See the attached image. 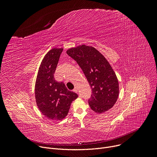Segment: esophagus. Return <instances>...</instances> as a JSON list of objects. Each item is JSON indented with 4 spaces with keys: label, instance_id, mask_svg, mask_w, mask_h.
Wrapping results in <instances>:
<instances>
[{
    "label": "esophagus",
    "instance_id": "obj_1",
    "mask_svg": "<svg viewBox=\"0 0 157 157\" xmlns=\"http://www.w3.org/2000/svg\"><path fill=\"white\" fill-rule=\"evenodd\" d=\"M73 91H74V92H76V93H78V89H77V88L76 87L75 88H74V90H73Z\"/></svg>",
    "mask_w": 157,
    "mask_h": 157
}]
</instances>
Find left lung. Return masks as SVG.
<instances>
[{"mask_svg":"<svg viewBox=\"0 0 157 157\" xmlns=\"http://www.w3.org/2000/svg\"><path fill=\"white\" fill-rule=\"evenodd\" d=\"M76 61L92 88L89 105L97 113L111 109L119 95L116 74L105 58L97 49L85 44L72 48L66 52Z\"/></svg>","mask_w":157,"mask_h":157,"instance_id":"8db88e82","label":"left lung"}]
</instances>
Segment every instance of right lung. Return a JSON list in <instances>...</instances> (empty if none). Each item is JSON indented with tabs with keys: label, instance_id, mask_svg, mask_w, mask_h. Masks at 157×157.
I'll return each mask as SVG.
<instances>
[{
	"label": "right lung",
	"instance_id": "add662e5",
	"mask_svg": "<svg viewBox=\"0 0 157 157\" xmlns=\"http://www.w3.org/2000/svg\"><path fill=\"white\" fill-rule=\"evenodd\" d=\"M63 48H53L44 56L39 68L35 85L37 107L46 117L62 120L67 116L76 93L69 91L63 82L54 78V73Z\"/></svg>",
	"mask_w": 157,
	"mask_h": 157
}]
</instances>
